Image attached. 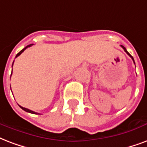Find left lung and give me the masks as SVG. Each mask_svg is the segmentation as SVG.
<instances>
[{
    "instance_id": "1",
    "label": "left lung",
    "mask_w": 147,
    "mask_h": 147,
    "mask_svg": "<svg viewBox=\"0 0 147 147\" xmlns=\"http://www.w3.org/2000/svg\"><path fill=\"white\" fill-rule=\"evenodd\" d=\"M121 47H122V48H123V49H124V51H126V54H127V55H129V57H131V59H133V62H134V64H135V61H134V59H133V56H131V55L129 53L128 51H126V48H125V47L124 46H123V45H121Z\"/></svg>"
}]
</instances>
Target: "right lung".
Listing matches in <instances>:
<instances>
[{
    "mask_svg": "<svg viewBox=\"0 0 147 147\" xmlns=\"http://www.w3.org/2000/svg\"><path fill=\"white\" fill-rule=\"evenodd\" d=\"M31 45H33V44H31V45H27V46L25 47V48H24V49H22V50H21V51H19L18 53L17 54V55H16V57H15V58H17V57H18V56L20 55H21V54L22 53V52H23V51H24V50H25V49H28V48H29V47H31ZM14 61H13V64H14ZM13 64H12V66H13ZM11 74H12V73H11ZM18 106H19V105H18ZM20 106V108L22 109H23V110L26 111V112H28V113H32V114H39V113H35V112H34V111L30 110V109H28L24 108V107H22V106Z\"/></svg>",
    "mask_w": 147,
    "mask_h": 147,
    "instance_id": "1",
    "label": "right lung"
}]
</instances>
